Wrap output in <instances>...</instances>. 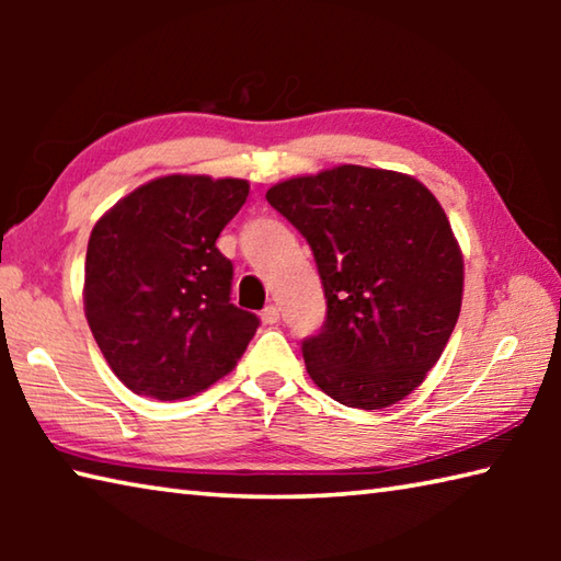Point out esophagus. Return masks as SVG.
<instances>
[{"label": "esophagus", "mask_w": 561, "mask_h": 561, "mask_svg": "<svg viewBox=\"0 0 561 561\" xmlns=\"http://www.w3.org/2000/svg\"><path fill=\"white\" fill-rule=\"evenodd\" d=\"M262 324H277V321H279V307H274V304H270V307H264L262 309Z\"/></svg>", "instance_id": "34e87169"}]
</instances>
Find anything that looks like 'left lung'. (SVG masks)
<instances>
[{
	"label": "left lung",
	"mask_w": 561,
	"mask_h": 561,
	"mask_svg": "<svg viewBox=\"0 0 561 561\" xmlns=\"http://www.w3.org/2000/svg\"><path fill=\"white\" fill-rule=\"evenodd\" d=\"M267 201L307 237L324 284V327L301 344L311 381L348 408L403 401L460 317L462 252L440 203L364 165L284 180Z\"/></svg>",
	"instance_id": "obj_1"
}]
</instances>
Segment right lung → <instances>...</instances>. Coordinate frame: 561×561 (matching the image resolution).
I'll use <instances>...</instances> for the list:
<instances>
[{
	"label": "right lung",
	"instance_id": "right-lung-1",
	"mask_svg": "<svg viewBox=\"0 0 561 561\" xmlns=\"http://www.w3.org/2000/svg\"><path fill=\"white\" fill-rule=\"evenodd\" d=\"M250 183L165 175L133 190L89 237L83 309L111 371L133 393L180 401L220 381L260 327L234 307L215 242Z\"/></svg>",
	"mask_w": 561,
	"mask_h": 561
}]
</instances>
